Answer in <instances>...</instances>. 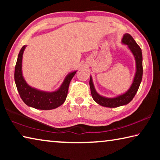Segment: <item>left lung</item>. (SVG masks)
I'll use <instances>...</instances> for the list:
<instances>
[{
    "label": "left lung",
    "instance_id": "8db88e82",
    "mask_svg": "<svg viewBox=\"0 0 160 160\" xmlns=\"http://www.w3.org/2000/svg\"><path fill=\"white\" fill-rule=\"evenodd\" d=\"M122 42L123 44L128 45L130 50L133 54L136 62V72H135L133 82L129 90L126 92L125 94L114 97V98H107L104 97L97 92L92 82V80L90 77V86L92 97L93 99L97 104L103 107L114 108L118 107L123 105H126L131 101L136 94L138 90L140 82H141L142 78V50L140 47L131 34H126L123 35L122 39Z\"/></svg>",
    "mask_w": 160,
    "mask_h": 160
}]
</instances>
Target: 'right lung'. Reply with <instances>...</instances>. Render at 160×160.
<instances>
[{
	"label": "right lung",
	"instance_id": "1",
	"mask_svg": "<svg viewBox=\"0 0 160 160\" xmlns=\"http://www.w3.org/2000/svg\"><path fill=\"white\" fill-rule=\"evenodd\" d=\"M25 47H22L15 68V81L21 99L28 106L37 109L50 110L60 107L66 99L70 82L76 71L68 75L61 88L56 92H46L32 88L27 84L22 73V60Z\"/></svg>",
	"mask_w": 160,
	"mask_h": 160
}]
</instances>
